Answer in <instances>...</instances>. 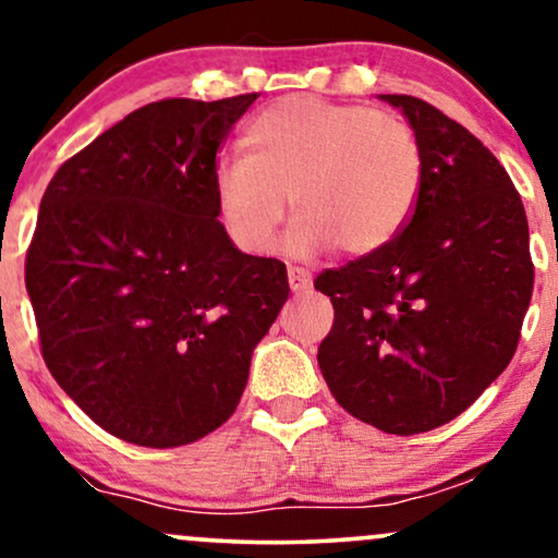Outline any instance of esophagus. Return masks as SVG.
<instances>
[{
	"instance_id": "34e87169",
	"label": "esophagus",
	"mask_w": 558,
	"mask_h": 558,
	"mask_svg": "<svg viewBox=\"0 0 558 558\" xmlns=\"http://www.w3.org/2000/svg\"><path fill=\"white\" fill-rule=\"evenodd\" d=\"M288 283H291L293 293H306L312 288V275L301 267H288Z\"/></svg>"
}]
</instances>
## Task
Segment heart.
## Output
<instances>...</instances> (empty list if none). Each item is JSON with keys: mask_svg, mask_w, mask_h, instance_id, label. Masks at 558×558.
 <instances>
[{"mask_svg": "<svg viewBox=\"0 0 558 558\" xmlns=\"http://www.w3.org/2000/svg\"><path fill=\"white\" fill-rule=\"evenodd\" d=\"M239 157L215 170V209L228 239L267 254L286 217L299 257L336 243L349 257L386 248L417 209L425 159L399 114L286 96L252 120Z\"/></svg>", "mask_w": 558, "mask_h": 558, "instance_id": "obj_1", "label": "heart"}]
</instances>
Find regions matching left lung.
Segmentation results:
<instances>
[{
	"instance_id": "obj_1",
	"label": "left lung",
	"mask_w": 558,
	"mask_h": 558,
	"mask_svg": "<svg viewBox=\"0 0 558 558\" xmlns=\"http://www.w3.org/2000/svg\"><path fill=\"white\" fill-rule=\"evenodd\" d=\"M380 99L420 141V202L386 248L315 280L336 310L317 362L345 412L414 435L459 417L504 373L535 270L522 198L483 141L417 96Z\"/></svg>"
}]
</instances>
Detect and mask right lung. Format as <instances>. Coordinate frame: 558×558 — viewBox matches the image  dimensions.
<instances>
[{
    "instance_id": "right-lung-1",
    "label": "right lung",
    "mask_w": 558,
    "mask_h": 558,
    "mask_svg": "<svg viewBox=\"0 0 558 558\" xmlns=\"http://www.w3.org/2000/svg\"><path fill=\"white\" fill-rule=\"evenodd\" d=\"M254 99L151 101L44 191L25 257L44 362L128 444L220 427L291 291L283 262L243 254L215 209L217 149Z\"/></svg>"
}]
</instances>
